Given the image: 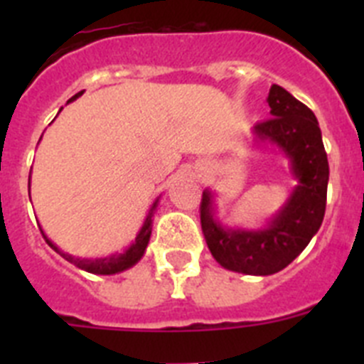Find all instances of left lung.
Listing matches in <instances>:
<instances>
[{"label":"left lung","instance_id":"obj_1","mask_svg":"<svg viewBox=\"0 0 364 364\" xmlns=\"http://www.w3.org/2000/svg\"><path fill=\"white\" fill-rule=\"evenodd\" d=\"M273 118L253 127L257 142L277 146L290 160L299 184L268 226L262 230L224 228L213 217V193L205 189L200 202L202 233L211 255L222 268L246 275H272L308 246L324 218L328 188V159L319 122L306 105L281 85L268 95Z\"/></svg>","mask_w":364,"mask_h":364}]
</instances>
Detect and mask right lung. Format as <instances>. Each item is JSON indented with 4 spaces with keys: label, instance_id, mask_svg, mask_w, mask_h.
Listing matches in <instances>:
<instances>
[{
    "label": "right lung",
    "instance_id": "add662e5",
    "mask_svg": "<svg viewBox=\"0 0 364 364\" xmlns=\"http://www.w3.org/2000/svg\"><path fill=\"white\" fill-rule=\"evenodd\" d=\"M82 95H83V91L78 92V95H74L69 102H73V100H76L78 96H82ZM69 102H67V104H69ZM28 186H31V176H28ZM156 204H159V198L154 200L153 208L149 210V215H147L142 230H140V233L136 235L134 242L131 244V246L127 247L124 253H114V255L104 257V259H80V257L69 255V253L62 252V250H60L56 244L50 242V240L45 237L43 231H41V233H43L45 240H47V244H49L53 250H56V252L60 253L63 259L69 260V262H73L74 266H78L80 269H85V272H89V273H96V275H112V273H120V272H124V269L131 268V266L136 264L138 260L144 257L147 244H149L151 230H153V211H154V208H156Z\"/></svg>",
    "mask_w": 364,
    "mask_h": 364
}]
</instances>
